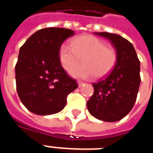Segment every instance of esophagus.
I'll return each instance as SVG.
<instances>
[{"label":"esophagus","instance_id":"34e87169","mask_svg":"<svg viewBox=\"0 0 153 153\" xmlns=\"http://www.w3.org/2000/svg\"><path fill=\"white\" fill-rule=\"evenodd\" d=\"M78 84H79V87H81V86L83 85V82H82L78 81Z\"/></svg>","mask_w":153,"mask_h":153}]
</instances>
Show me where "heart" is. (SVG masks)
<instances>
[{"mask_svg": "<svg viewBox=\"0 0 153 153\" xmlns=\"http://www.w3.org/2000/svg\"><path fill=\"white\" fill-rule=\"evenodd\" d=\"M83 59L84 65L70 71L77 79H102L112 71L117 62V53L105 42L92 35H82L71 41V47L62 44L59 49V59L66 71L76 66Z\"/></svg>", "mask_w": 153, "mask_h": 153, "instance_id": "b5f03b06", "label": "heart"}]
</instances>
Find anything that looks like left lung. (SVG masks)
I'll return each mask as SVG.
<instances>
[{
    "mask_svg": "<svg viewBox=\"0 0 153 153\" xmlns=\"http://www.w3.org/2000/svg\"><path fill=\"white\" fill-rule=\"evenodd\" d=\"M110 41L117 53L114 69L106 77L93 83L94 94L86 103L90 114L98 120L114 122L133 109L140 83V64L134 47L121 36L94 32Z\"/></svg>",
    "mask_w": 153,
    "mask_h": 153,
    "instance_id": "left-lung-1",
    "label": "left lung"
}]
</instances>
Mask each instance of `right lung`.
Here are the masks:
<instances>
[{"instance_id": "obj_1", "label": "right lung", "mask_w": 153, "mask_h": 153, "mask_svg": "<svg viewBox=\"0 0 153 153\" xmlns=\"http://www.w3.org/2000/svg\"><path fill=\"white\" fill-rule=\"evenodd\" d=\"M74 32L46 27L36 32L20 48L15 67L16 91L29 111L38 115L57 114L67 97L78 87L61 66L59 49Z\"/></svg>"}]
</instances>
